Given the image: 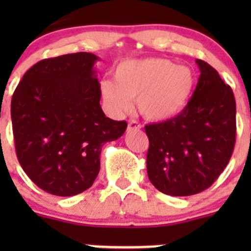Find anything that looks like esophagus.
Wrapping results in <instances>:
<instances>
[{
	"mask_svg": "<svg viewBox=\"0 0 251 251\" xmlns=\"http://www.w3.org/2000/svg\"><path fill=\"white\" fill-rule=\"evenodd\" d=\"M141 128V124L136 120H128V126L127 130L132 131V130H140Z\"/></svg>",
	"mask_w": 251,
	"mask_h": 251,
	"instance_id": "1",
	"label": "esophagus"
}]
</instances>
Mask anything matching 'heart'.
Wrapping results in <instances>:
<instances>
[{
	"mask_svg": "<svg viewBox=\"0 0 251 251\" xmlns=\"http://www.w3.org/2000/svg\"><path fill=\"white\" fill-rule=\"evenodd\" d=\"M114 80L102 82V95L113 110L125 113L137 98L138 109L149 120H168L181 113L196 85L193 70L163 58L121 62Z\"/></svg>",
	"mask_w": 251,
	"mask_h": 251,
	"instance_id": "obj_1",
	"label": "heart"
}]
</instances>
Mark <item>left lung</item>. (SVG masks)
<instances>
[{
	"instance_id": "1",
	"label": "left lung",
	"mask_w": 251,
	"mask_h": 251,
	"mask_svg": "<svg viewBox=\"0 0 251 251\" xmlns=\"http://www.w3.org/2000/svg\"><path fill=\"white\" fill-rule=\"evenodd\" d=\"M184 109L173 119L144 127L149 140L147 173L158 191L175 197L209 188L228 164L235 143L232 88L206 62Z\"/></svg>"
}]
</instances>
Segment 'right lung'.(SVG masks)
<instances>
[{
    "instance_id": "add662e5",
    "label": "right lung",
    "mask_w": 251,
    "mask_h": 251,
    "mask_svg": "<svg viewBox=\"0 0 251 251\" xmlns=\"http://www.w3.org/2000/svg\"><path fill=\"white\" fill-rule=\"evenodd\" d=\"M96 60L87 52L40 60L12 97L18 160L29 178L53 196L90 188L100 173L103 144L118 140L127 127L100 108Z\"/></svg>"
}]
</instances>
